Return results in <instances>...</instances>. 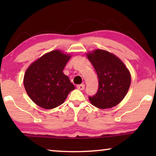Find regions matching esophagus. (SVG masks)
<instances>
[{
  "mask_svg": "<svg viewBox=\"0 0 156 156\" xmlns=\"http://www.w3.org/2000/svg\"><path fill=\"white\" fill-rule=\"evenodd\" d=\"M76 88L80 90H84V84H78L76 85Z\"/></svg>",
  "mask_w": 156,
  "mask_h": 156,
  "instance_id": "34e87169",
  "label": "esophagus"
}]
</instances>
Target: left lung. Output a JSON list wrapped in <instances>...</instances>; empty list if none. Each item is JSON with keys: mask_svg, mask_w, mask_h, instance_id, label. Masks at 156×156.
<instances>
[{"mask_svg": "<svg viewBox=\"0 0 156 156\" xmlns=\"http://www.w3.org/2000/svg\"><path fill=\"white\" fill-rule=\"evenodd\" d=\"M99 79V89L89 99L93 106L104 109L116 106L123 99L131 84V74L122 61L112 53L96 50L87 53Z\"/></svg>", "mask_w": 156, "mask_h": 156, "instance_id": "left-lung-1", "label": "left lung"}]
</instances>
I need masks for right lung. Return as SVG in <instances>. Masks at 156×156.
Segmentation results:
<instances>
[{"mask_svg":"<svg viewBox=\"0 0 156 156\" xmlns=\"http://www.w3.org/2000/svg\"><path fill=\"white\" fill-rule=\"evenodd\" d=\"M71 55L53 50L32 63L24 75V87L32 101L45 109L64 103L70 91L75 89L63 73Z\"/></svg>","mask_w":156,"mask_h":156,"instance_id":"add662e5","label":"right lung"}]
</instances>
